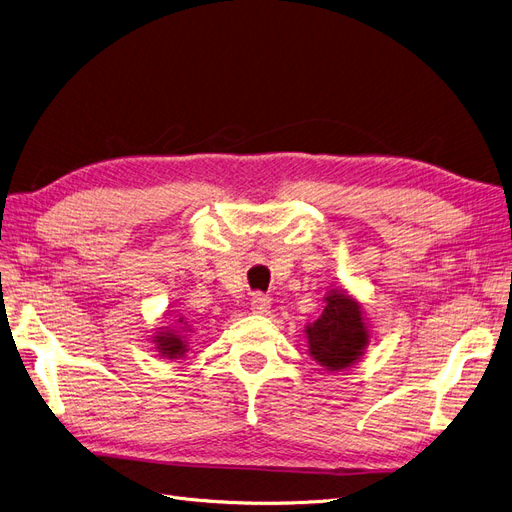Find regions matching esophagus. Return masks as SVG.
Here are the masks:
<instances>
[{
    "mask_svg": "<svg viewBox=\"0 0 512 512\" xmlns=\"http://www.w3.org/2000/svg\"><path fill=\"white\" fill-rule=\"evenodd\" d=\"M270 309H272V299H270V297H265V295H261V293H255V295L251 297V311H253V314L268 316Z\"/></svg>",
    "mask_w": 512,
    "mask_h": 512,
    "instance_id": "34e87169",
    "label": "esophagus"
}]
</instances>
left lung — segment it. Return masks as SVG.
<instances>
[{
	"label": "left lung",
	"instance_id": "8db88e82",
	"mask_svg": "<svg viewBox=\"0 0 512 512\" xmlns=\"http://www.w3.org/2000/svg\"><path fill=\"white\" fill-rule=\"evenodd\" d=\"M305 339L309 355L324 370L353 368L370 343V324L362 303L341 286L330 288L320 318L305 326Z\"/></svg>",
	"mask_w": 512,
	"mask_h": 512
}]
</instances>
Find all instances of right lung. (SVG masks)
<instances>
[{
  "label": "right lung",
  "instance_id": "add662e5",
  "mask_svg": "<svg viewBox=\"0 0 512 512\" xmlns=\"http://www.w3.org/2000/svg\"><path fill=\"white\" fill-rule=\"evenodd\" d=\"M167 316H171V314H167ZM175 318L177 320L173 324L157 328V332L150 337V343L154 345L152 349L157 351V355L163 360H182L184 355L190 351L188 339H190V332H194V328L190 326L186 316L177 314Z\"/></svg>",
  "mask_w": 512,
  "mask_h": 512
}]
</instances>
